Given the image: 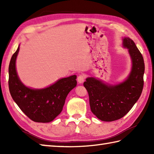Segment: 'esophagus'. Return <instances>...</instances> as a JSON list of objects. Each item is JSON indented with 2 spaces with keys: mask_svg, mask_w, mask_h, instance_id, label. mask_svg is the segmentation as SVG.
<instances>
[{
  "mask_svg": "<svg viewBox=\"0 0 154 154\" xmlns=\"http://www.w3.org/2000/svg\"><path fill=\"white\" fill-rule=\"evenodd\" d=\"M85 79V76L83 74H80L77 77V81L79 83H83L84 82Z\"/></svg>",
  "mask_w": 154,
  "mask_h": 154,
  "instance_id": "1",
  "label": "esophagus"
}]
</instances>
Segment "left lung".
Returning <instances> with one entry per match:
<instances>
[{
  "instance_id": "left-lung-1",
  "label": "left lung",
  "mask_w": 154,
  "mask_h": 154,
  "mask_svg": "<svg viewBox=\"0 0 154 154\" xmlns=\"http://www.w3.org/2000/svg\"><path fill=\"white\" fill-rule=\"evenodd\" d=\"M123 47L128 50L132 60L130 73L123 82L114 85L88 77L83 83L89 97L92 112L105 122L119 120L131 110L141 95L145 65L142 54L128 37L123 39Z\"/></svg>"
}]
</instances>
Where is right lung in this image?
Wrapping results in <instances>:
<instances>
[{"instance_id": "add662e5", "label": "right lung", "mask_w": 154, "mask_h": 154, "mask_svg": "<svg viewBox=\"0 0 154 154\" xmlns=\"http://www.w3.org/2000/svg\"><path fill=\"white\" fill-rule=\"evenodd\" d=\"M19 46L9 64L10 93L14 102L29 119L36 122H50L63 110L67 94L77 85V76L74 75L62 78L44 89H35L25 86L20 80L16 69Z\"/></svg>"}]
</instances>
